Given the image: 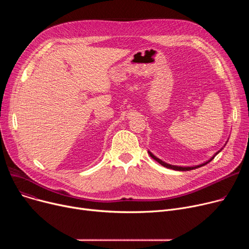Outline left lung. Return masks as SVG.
Here are the masks:
<instances>
[{
    "mask_svg": "<svg viewBox=\"0 0 249 249\" xmlns=\"http://www.w3.org/2000/svg\"><path fill=\"white\" fill-rule=\"evenodd\" d=\"M226 143H227V141H226ZM226 143H225V145H226ZM224 145V146H225ZM223 149V147H222L218 152H216L212 158L209 160H207V161H205V162H203V163H200V164H197V165H193V166H180V165H174V164H169V163H166V162H164L163 160H161L160 159H159V158H156V156L153 154V153H151L149 150H148V154L151 156V158L154 160H156L158 161L160 164H161L162 166H164V167H167V168H172V169H175V171H181V172H185V171H191V169H195V168H198V167H201V166H203V165H206L207 163H209L210 162L215 156L222 150Z\"/></svg>",
    "mask_w": 249,
    "mask_h": 249,
    "instance_id": "1",
    "label": "left lung"
}]
</instances>
